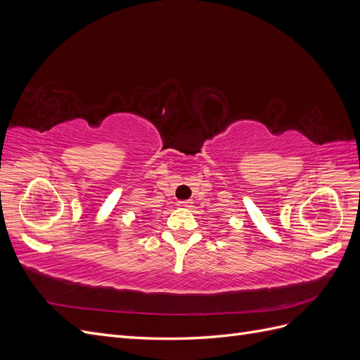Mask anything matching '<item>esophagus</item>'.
<instances>
[{
	"label": "esophagus",
	"instance_id": "obj_1",
	"mask_svg": "<svg viewBox=\"0 0 360 360\" xmlns=\"http://www.w3.org/2000/svg\"><path fill=\"white\" fill-rule=\"evenodd\" d=\"M177 205H180V207H191L192 205V201L191 200H186V201H179V204Z\"/></svg>",
	"mask_w": 360,
	"mask_h": 360
}]
</instances>
